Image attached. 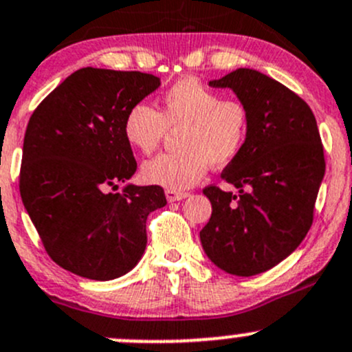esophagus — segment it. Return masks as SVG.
<instances>
[{
	"mask_svg": "<svg viewBox=\"0 0 352 352\" xmlns=\"http://www.w3.org/2000/svg\"><path fill=\"white\" fill-rule=\"evenodd\" d=\"M165 196H166V201H168V202H175V201H182V199L189 197V194H187V192H177V190H166Z\"/></svg>",
	"mask_w": 352,
	"mask_h": 352,
	"instance_id": "1",
	"label": "esophagus"
}]
</instances>
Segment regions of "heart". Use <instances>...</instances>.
Returning a JSON list of instances; mask_svg holds the SVG:
<instances>
[{
  "label": "heart",
  "instance_id": "heart-1",
  "mask_svg": "<svg viewBox=\"0 0 352 352\" xmlns=\"http://www.w3.org/2000/svg\"><path fill=\"white\" fill-rule=\"evenodd\" d=\"M182 129L180 153L160 155L141 166L144 182L168 190L197 184L209 166L226 165L242 151L248 113L236 100H221L196 80L173 83L162 97V112L148 104L133 105L124 119V136L141 153H153L166 131Z\"/></svg>",
  "mask_w": 352,
  "mask_h": 352
}]
</instances>
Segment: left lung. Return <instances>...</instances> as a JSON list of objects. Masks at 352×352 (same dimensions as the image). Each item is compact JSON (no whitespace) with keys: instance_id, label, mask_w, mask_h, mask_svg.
Returning a JSON list of instances; mask_svg holds the SVG:
<instances>
[{"instance_id":"8db88e82","label":"left lung","mask_w":352,"mask_h":352,"mask_svg":"<svg viewBox=\"0 0 352 352\" xmlns=\"http://www.w3.org/2000/svg\"><path fill=\"white\" fill-rule=\"evenodd\" d=\"M209 87L236 95L248 131L240 155L221 173L239 196L206 187L212 212L199 235L216 267L248 278L278 265L303 242L325 175L324 148L307 102L267 74L239 67Z\"/></svg>"}]
</instances>
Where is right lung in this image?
<instances>
[{
  "mask_svg": "<svg viewBox=\"0 0 352 352\" xmlns=\"http://www.w3.org/2000/svg\"><path fill=\"white\" fill-rule=\"evenodd\" d=\"M162 85L140 71L81 67L28 120L20 196L52 261L95 281L127 274L146 248V218L166 204L160 186L126 184L138 165L124 136L133 105Z\"/></svg>",
  "mask_w": 352,
  "mask_h": 352,
  "instance_id": "1",
  "label": "right lung"
}]
</instances>
